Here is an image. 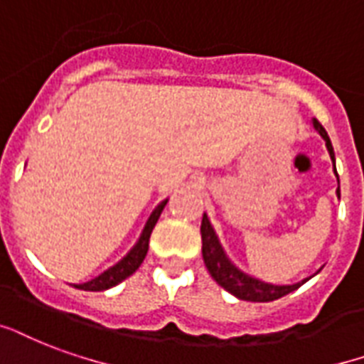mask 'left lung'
<instances>
[{"label":"left lung","mask_w":364,"mask_h":364,"mask_svg":"<svg viewBox=\"0 0 364 364\" xmlns=\"http://www.w3.org/2000/svg\"><path fill=\"white\" fill-rule=\"evenodd\" d=\"M313 127L315 130L322 136V140L326 141V149L330 153V159L334 161V172H336V157H334V147H332V141L328 138L326 130L322 128V124L316 119H313ZM338 176V172H336ZM338 198H340V178H338ZM201 242H203V263L209 270V274L215 278V282L218 286H223L226 291H230L232 296H236L237 299H244V301H274V299H280V297L288 296L294 289H297L301 284H305L309 280H303V282L289 284V286H276V284L263 282V280H257L253 276L245 274L244 270H240L236 264L232 263L230 259L224 253L223 245L218 242V236L215 228L209 223L207 215H203V220H201Z\"/></svg>","instance_id":"obj_1"}]
</instances>
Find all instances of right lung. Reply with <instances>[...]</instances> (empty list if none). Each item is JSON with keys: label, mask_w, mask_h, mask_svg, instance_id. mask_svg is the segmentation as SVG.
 Returning <instances> with one entry per match:
<instances>
[{"label": "right lung", "mask_w": 364, "mask_h": 364, "mask_svg": "<svg viewBox=\"0 0 364 364\" xmlns=\"http://www.w3.org/2000/svg\"><path fill=\"white\" fill-rule=\"evenodd\" d=\"M168 199L165 201H161L157 207H155V211L149 215L147 218L146 226H144V232H141L140 240L136 242L132 250L128 251L127 257H122L119 263L107 269L105 272H101L97 278L94 280H90V282H84V284H75V288L78 289H84V291H103V289H109L120 284L122 280H127L128 276L134 274L136 270L140 269V264L144 263V259L147 255V247H149V236H151L153 228H155V224L159 220L161 213L165 209V205Z\"/></svg>", "instance_id": "add662e5"}]
</instances>
